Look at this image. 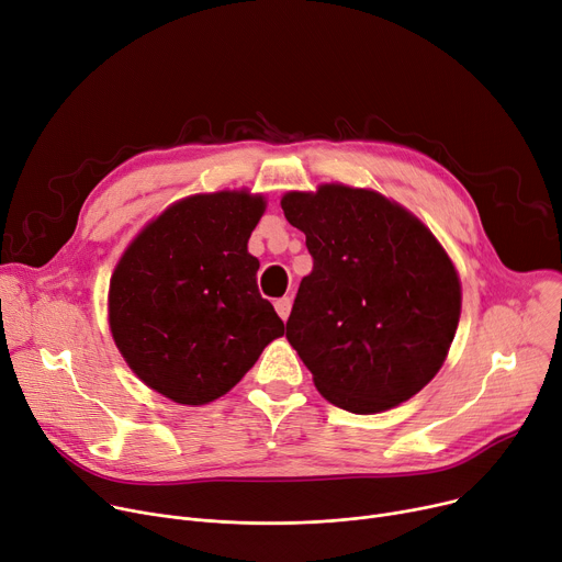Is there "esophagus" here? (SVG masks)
I'll return each instance as SVG.
<instances>
[{"label": "esophagus", "instance_id": "obj_1", "mask_svg": "<svg viewBox=\"0 0 562 562\" xmlns=\"http://www.w3.org/2000/svg\"><path fill=\"white\" fill-rule=\"evenodd\" d=\"M276 312L280 314V318H282V321H286V318H289V312H291V297H289V295L278 297V301H276Z\"/></svg>", "mask_w": 562, "mask_h": 562}]
</instances>
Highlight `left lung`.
Segmentation results:
<instances>
[{"label":"left lung","instance_id":"left-lung-1","mask_svg":"<svg viewBox=\"0 0 562 562\" xmlns=\"http://www.w3.org/2000/svg\"><path fill=\"white\" fill-rule=\"evenodd\" d=\"M280 205L314 257L286 341L318 393L359 416L420 393L461 318L452 257L414 212L375 190L323 182L316 192H286Z\"/></svg>","mask_w":562,"mask_h":562}]
</instances>
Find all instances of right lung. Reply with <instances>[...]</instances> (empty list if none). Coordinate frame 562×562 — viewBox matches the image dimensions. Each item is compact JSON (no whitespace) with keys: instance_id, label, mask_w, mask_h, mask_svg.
<instances>
[{"instance_id":"right-lung-1","label":"right lung","mask_w":562,"mask_h":562,"mask_svg":"<svg viewBox=\"0 0 562 562\" xmlns=\"http://www.w3.org/2000/svg\"><path fill=\"white\" fill-rule=\"evenodd\" d=\"M265 212L267 196L248 190L192 194L148 221L122 252L108 325L148 389L178 404H210L284 334L248 252Z\"/></svg>"}]
</instances>
